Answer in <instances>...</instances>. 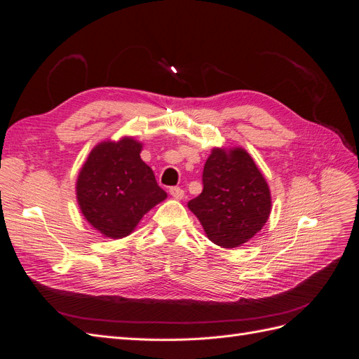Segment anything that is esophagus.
<instances>
[{"label": "esophagus", "instance_id": "34e87169", "mask_svg": "<svg viewBox=\"0 0 359 359\" xmlns=\"http://www.w3.org/2000/svg\"><path fill=\"white\" fill-rule=\"evenodd\" d=\"M169 193H170V196L173 198V199H182L184 198V190L182 189H180V187H170L169 189Z\"/></svg>", "mask_w": 359, "mask_h": 359}]
</instances>
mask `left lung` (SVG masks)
<instances>
[{"mask_svg": "<svg viewBox=\"0 0 359 359\" xmlns=\"http://www.w3.org/2000/svg\"><path fill=\"white\" fill-rule=\"evenodd\" d=\"M202 182V193L187 206L210 241L235 248L265 226L271 214V191L244 148H212Z\"/></svg>", "mask_w": 359, "mask_h": 359, "instance_id": "left-lung-1", "label": "left lung"}]
</instances>
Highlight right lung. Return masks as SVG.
<instances>
[{"label": "right lung", "mask_w": 359, "mask_h": 359, "mask_svg": "<svg viewBox=\"0 0 359 359\" xmlns=\"http://www.w3.org/2000/svg\"><path fill=\"white\" fill-rule=\"evenodd\" d=\"M140 151L142 144L133 137L104 140L93 148L78 175L79 208L106 238L130 235L153 206L168 198Z\"/></svg>", "instance_id": "add662e5"}]
</instances>
